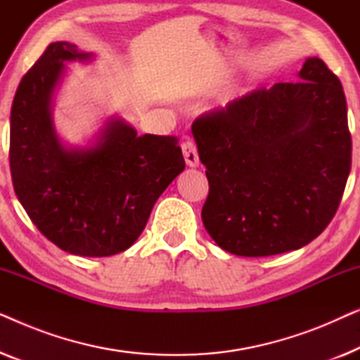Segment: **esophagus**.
<instances>
[{
	"instance_id": "34e87169",
	"label": "esophagus",
	"mask_w": 360,
	"mask_h": 360,
	"mask_svg": "<svg viewBox=\"0 0 360 360\" xmlns=\"http://www.w3.org/2000/svg\"><path fill=\"white\" fill-rule=\"evenodd\" d=\"M181 152H184L185 162L188 167H198L200 157H198V149H196V144L193 141H185L181 144Z\"/></svg>"
}]
</instances>
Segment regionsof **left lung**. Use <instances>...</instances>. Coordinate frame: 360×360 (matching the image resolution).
Here are the masks:
<instances>
[{
	"label": "left lung",
	"instance_id": "8db88e82",
	"mask_svg": "<svg viewBox=\"0 0 360 360\" xmlns=\"http://www.w3.org/2000/svg\"><path fill=\"white\" fill-rule=\"evenodd\" d=\"M298 77L205 112L191 126L210 184L201 219L231 254L303 248L341 203L352 155L342 85L318 57L307 58Z\"/></svg>",
	"mask_w": 360,
	"mask_h": 360
}]
</instances>
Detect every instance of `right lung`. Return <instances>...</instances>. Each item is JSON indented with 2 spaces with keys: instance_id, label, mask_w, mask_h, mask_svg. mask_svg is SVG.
Masks as SVG:
<instances>
[{
  "instance_id": "obj_1",
  "label": "right lung",
  "mask_w": 360,
  "mask_h": 360,
  "mask_svg": "<svg viewBox=\"0 0 360 360\" xmlns=\"http://www.w3.org/2000/svg\"><path fill=\"white\" fill-rule=\"evenodd\" d=\"M93 53L52 42L22 77L11 108L9 167L18 200L37 229L65 252L106 257L129 249L155 201L185 169L174 136H137L112 117L95 144L68 149L52 121L65 62Z\"/></svg>"
}]
</instances>
